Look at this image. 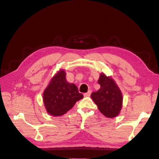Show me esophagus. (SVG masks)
I'll list each match as a JSON object with an SVG mask.
<instances>
[{"label": "esophagus", "instance_id": "esophagus-1", "mask_svg": "<svg viewBox=\"0 0 159 159\" xmlns=\"http://www.w3.org/2000/svg\"><path fill=\"white\" fill-rule=\"evenodd\" d=\"M91 95V92L90 91H88L87 93H85V94H84V96L85 97H89Z\"/></svg>", "mask_w": 159, "mask_h": 159}]
</instances>
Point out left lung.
<instances>
[{"label":"left lung","instance_id":"obj_1","mask_svg":"<svg viewBox=\"0 0 159 159\" xmlns=\"http://www.w3.org/2000/svg\"><path fill=\"white\" fill-rule=\"evenodd\" d=\"M100 88L93 92L91 97L104 116L109 118L119 116L123 104V97L120 87L111 76L104 72L100 74L98 80Z\"/></svg>","mask_w":159,"mask_h":159}]
</instances>
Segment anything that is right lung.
Here are the masks:
<instances>
[{"label": "right lung", "instance_id": "right-lung-1", "mask_svg": "<svg viewBox=\"0 0 159 159\" xmlns=\"http://www.w3.org/2000/svg\"><path fill=\"white\" fill-rule=\"evenodd\" d=\"M65 70L57 71L43 91V104L47 113L52 116H63L83 98L75 84L67 82Z\"/></svg>", "mask_w": 159, "mask_h": 159}]
</instances>
